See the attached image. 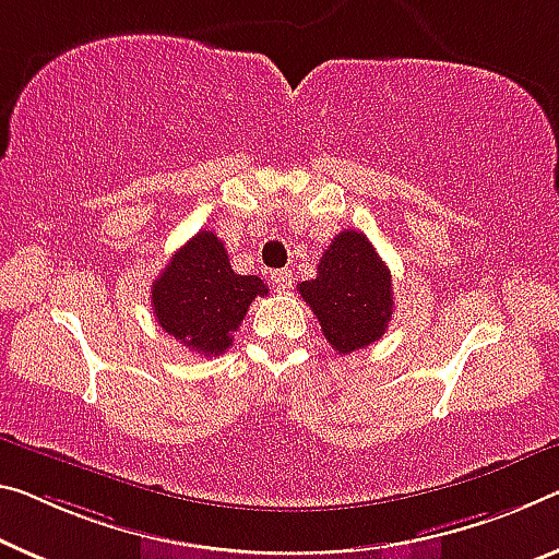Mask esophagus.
I'll return each instance as SVG.
<instances>
[{"label": "esophagus", "instance_id": "34e87169", "mask_svg": "<svg viewBox=\"0 0 559 559\" xmlns=\"http://www.w3.org/2000/svg\"><path fill=\"white\" fill-rule=\"evenodd\" d=\"M272 285L277 292H287L292 287V272L289 270H274L272 272Z\"/></svg>", "mask_w": 559, "mask_h": 559}]
</instances>
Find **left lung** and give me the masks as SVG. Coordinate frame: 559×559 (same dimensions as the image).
Masks as SVG:
<instances>
[{"label":"left lung","mask_w":559,"mask_h":559,"mask_svg":"<svg viewBox=\"0 0 559 559\" xmlns=\"http://www.w3.org/2000/svg\"><path fill=\"white\" fill-rule=\"evenodd\" d=\"M297 292L340 355L372 345L392 320V274L362 231H340Z\"/></svg>","instance_id":"8db88e82"}]
</instances>
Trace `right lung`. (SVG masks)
Listing matches in <instances>:
<instances>
[{
	"label": "right lung",
	"mask_w": 559,
	"mask_h": 559,
	"mask_svg": "<svg viewBox=\"0 0 559 559\" xmlns=\"http://www.w3.org/2000/svg\"><path fill=\"white\" fill-rule=\"evenodd\" d=\"M264 295V282L231 270L222 239L202 229L152 282V309L159 328L187 349L217 357L229 349L252 299Z\"/></svg>",
	"instance_id": "obj_1"
}]
</instances>
